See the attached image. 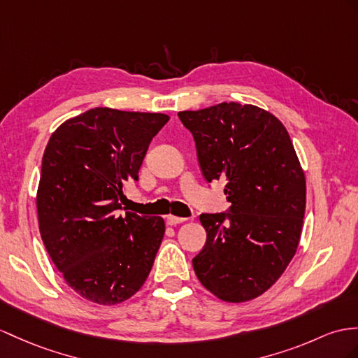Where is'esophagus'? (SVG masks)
<instances>
[{"label":"esophagus","mask_w":358,"mask_h":358,"mask_svg":"<svg viewBox=\"0 0 358 358\" xmlns=\"http://www.w3.org/2000/svg\"><path fill=\"white\" fill-rule=\"evenodd\" d=\"M187 222V219H184V217H176V215H167V223L174 226V224H179V223H184Z\"/></svg>","instance_id":"1"}]
</instances>
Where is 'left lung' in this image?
<instances>
[{
	"mask_svg": "<svg viewBox=\"0 0 358 358\" xmlns=\"http://www.w3.org/2000/svg\"><path fill=\"white\" fill-rule=\"evenodd\" d=\"M194 136L208 182L226 180L229 213L202 214L203 249L193 258L206 290L226 302L267 292L298 249L307 187L289 132L254 104L220 103L178 113Z\"/></svg>",
	"mask_w": 358,
	"mask_h": 358,
	"instance_id": "8db88e82",
	"label": "left lung"
}]
</instances>
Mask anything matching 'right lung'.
Here are the masks:
<instances>
[{"mask_svg": "<svg viewBox=\"0 0 358 358\" xmlns=\"http://www.w3.org/2000/svg\"><path fill=\"white\" fill-rule=\"evenodd\" d=\"M169 120L165 113L94 108L60 124L43 152L41 237L65 282L94 303L127 301L150 273L164 219L117 211Z\"/></svg>", "mask_w": 358, "mask_h": 358, "instance_id": "add662e5", "label": "right lung"}]
</instances>
